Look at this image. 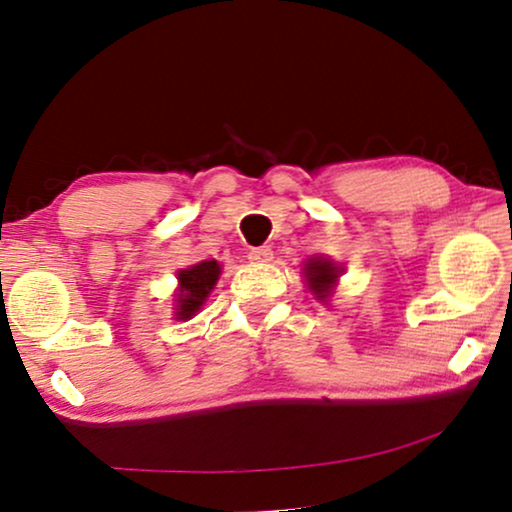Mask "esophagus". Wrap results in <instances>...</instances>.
Returning a JSON list of instances; mask_svg holds the SVG:
<instances>
[{
  "label": "esophagus",
  "mask_w": 512,
  "mask_h": 512,
  "mask_svg": "<svg viewBox=\"0 0 512 512\" xmlns=\"http://www.w3.org/2000/svg\"><path fill=\"white\" fill-rule=\"evenodd\" d=\"M248 257H250V262H255V264H269L271 259H273V250L269 248V246H259V248H250V253H248Z\"/></svg>",
  "instance_id": "obj_1"
}]
</instances>
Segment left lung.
<instances>
[{
    "mask_svg": "<svg viewBox=\"0 0 512 512\" xmlns=\"http://www.w3.org/2000/svg\"><path fill=\"white\" fill-rule=\"evenodd\" d=\"M340 271H342V266L333 264L331 259H324V257H310L308 262H305V269H303L310 292L315 294L319 301L329 299L335 280H338V276H340Z\"/></svg>",
    "mask_w": 512,
    "mask_h": 512,
    "instance_id": "8db88e82",
    "label": "left lung"
}]
</instances>
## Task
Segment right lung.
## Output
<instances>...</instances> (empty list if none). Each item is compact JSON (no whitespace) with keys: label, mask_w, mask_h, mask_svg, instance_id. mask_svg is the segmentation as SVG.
I'll use <instances>...</instances> for the list:
<instances>
[{"label":"right lung","mask_w":512,"mask_h":512,"mask_svg":"<svg viewBox=\"0 0 512 512\" xmlns=\"http://www.w3.org/2000/svg\"><path fill=\"white\" fill-rule=\"evenodd\" d=\"M179 278V294H177V319H190L195 312H200V308L207 301V296L211 294V289L216 287V282L220 278V264L216 259H204L200 264L188 266V269H181L177 273Z\"/></svg>","instance_id":"obj_1"}]
</instances>
